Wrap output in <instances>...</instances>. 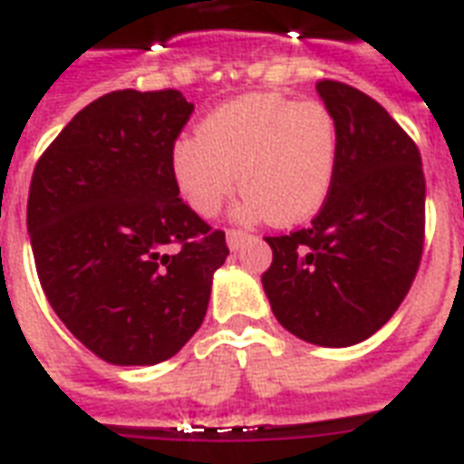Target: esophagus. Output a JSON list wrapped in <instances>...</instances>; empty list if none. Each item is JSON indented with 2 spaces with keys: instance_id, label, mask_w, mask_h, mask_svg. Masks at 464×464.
Masks as SVG:
<instances>
[{
  "instance_id": "obj_1",
  "label": "esophagus",
  "mask_w": 464,
  "mask_h": 464,
  "mask_svg": "<svg viewBox=\"0 0 464 464\" xmlns=\"http://www.w3.org/2000/svg\"><path fill=\"white\" fill-rule=\"evenodd\" d=\"M250 238H253L250 233L238 231V228H231V231L226 233V240H228V247H231V250H238V247H243V243Z\"/></svg>"
}]
</instances>
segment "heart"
<instances>
[{
	"label": "heart",
	"instance_id": "b5f03b06",
	"mask_svg": "<svg viewBox=\"0 0 464 464\" xmlns=\"http://www.w3.org/2000/svg\"><path fill=\"white\" fill-rule=\"evenodd\" d=\"M337 120L320 101L250 93L228 101L173 149V175L185 202L214 217L238 185L240 217L291 226L313 217L337 173Z\"/></svg>",
	"mask_w": 464,
	"mask_h": 464
}]
</instances>
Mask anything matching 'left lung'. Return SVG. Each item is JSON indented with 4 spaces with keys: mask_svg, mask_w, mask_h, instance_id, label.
<instances>
[{
    "mask_svg": "<svg viewBox=\"0 0 464 464\" xmlns=\"http://www.w3.org/2000/svg\"><path fill=\"white\" fill-rule=\"evenodd\" d=\"M337 120V173L308 228L267 236L262 286L276 320L317 346H352L381 330L421 265L426 180L417 144L378 101L323 79Z\"/></svg>",
    "mask_w": 464,
    "mask_h": 464,
    "instance_id": "obj_1",
    "label": "left lung"
}]
</instances>
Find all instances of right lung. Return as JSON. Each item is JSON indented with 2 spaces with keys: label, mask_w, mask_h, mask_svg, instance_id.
<instances>
[{
  "label": "right lung",
  "mask_w": 464,
  "mask_h": 464,
  "mask_svg": "<svg viewBox=\"0 0 464 464\" xmlns=\"http://www.w3.org/2000/svg\"><path fill=\"white\" fill-rule=\"evenodd\" d=\"M180 91H112L35 163L25 224L40 286L67 330L115 366H154L202 324L226 233L180 199Z\"/></svg>",
  "instance_id": "1"
}]
</instances>
